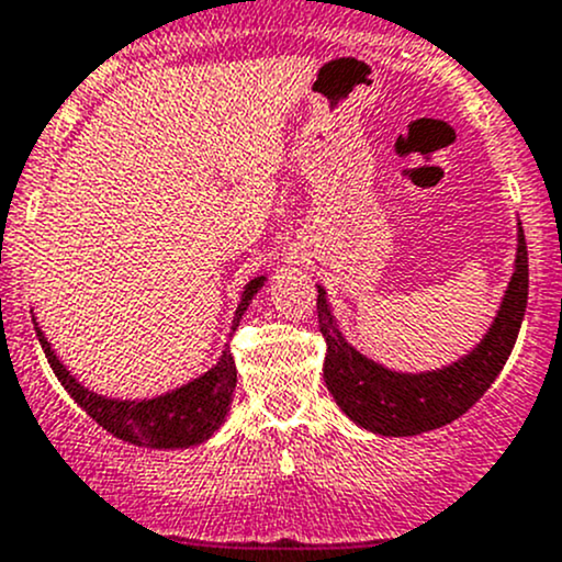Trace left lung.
<instances>
[{
    "instance_id": "left-lung-1",
    "label": "left lung",
    "mask_w": 562,
    "mask_h": 562,
    "mask_svg": "<svg viewBox=\"0 0 562 562\" xmlns=\"http://www.w3.org/2000/svg\"><path fill=\"white\" fill-rule=\"evenodd\" d=\"M528 306V247L517 232L515 274L480 345L430 371H395L356 350L317 285V321L326 339L323 376L339 409L360 428L380 436H417L458 420L482 398L512 356Z\"/></svg>"
}]
</instances>
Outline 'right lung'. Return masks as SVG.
<instances>
[{
	"label": "right lung",
	"mask_w": 562,
	"mask_h": 562,
	"mask_svg": "<svg viewBox=\"0 0 562 562\" xmlns=\"http://www.w3.org/2000/svg\"><path fill=\"white\" fill-rule=\"evenodd\" d=\"M263 282L266 274L256 277L245 285L239 306L234 312L232 330L239 326L241 315L252 304ZM34 330H37V339L43 345L53 374L58 376L64 390L78 401V406H82V412L91 420H97L104 430L128 441V445L150 447V450H188V447H196L212 439V434L226 423L236 387V363L228 345L223 347L221 358L210 371L186 382V385L153 395V398H110V395L93 393L91 387L82 385L78 376L61 363V358L53 352L50 341L45 339L43 328L37 323H34Z\"/></svg>",
	"instance_id": "add662e5"
}]
</instances>
